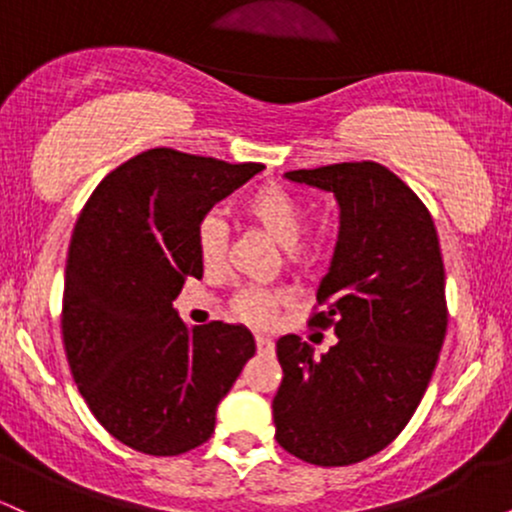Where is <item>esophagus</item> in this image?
I'll return each mask as SVG.
<instances>
[{
    "instance_id": "34e87169",
    "label": "esophagus",
    "mask_w": 512,
    "mask_h": 512,
    "mask_svg": "<svg viewBox=\"0 0 512 512\" xmlns=\"http://www.w3.org/2000/svg\"><path fill=\"white\" fill-rule=\"evenodd\" d=\"M255 344H257V349L262 351V354H272V351H274V339L272 337H264V334H257Z\"/></svg>"
}]
</instances>
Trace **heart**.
I'll return each instance as SVG.
<instances>
[{
	"instance_id": "b5f03b06",
	"label": "heart",
	"mask_w": 512,
	"mask_h": 512,
	"mask_svg": "<svg viewBox=\"0 0 512 512\" xmlns=\"http://www.w3.org/2000/svg\"><path fill=\"white\" fill-rule=\"evenodd\" d=\"M243 214L284 248L286 260L291 264L305 267L313 260V243L301 238L305 228L303 202L293 192L279 185H264L245 197ZM197 255L207 269L221 267L223 257H226V226L219 216H204L199 221ZM281 303H284L281 293L248 289L236 298V313L240 320L250 322V325H267Z\"/></svg>"
}]
</instances>
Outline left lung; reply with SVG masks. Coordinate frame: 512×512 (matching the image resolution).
<instances>
[{
    "mask_svg": "<svg viewBox=\"0 0 512 512\" xmlns=\"http://www.w3.org/2000/svg\"><path fill=\"white\" fill-rule=\"evenodd\" d=\"M332 192L339 236L310 325L337 334L322 356L296 334L276 342V440L298 460L344 467L375 455L409 424L448 330L445 269L426 204L373 161L289 170Z\"/></svg>",
    "mask_w": 512,
    "mask_h": 512,
    "instance_id": "left-lung-1",
    "label": "left lung"
}]
</instances>
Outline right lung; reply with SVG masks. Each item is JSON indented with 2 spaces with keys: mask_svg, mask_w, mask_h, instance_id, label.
I'll use <instances>...</instances> for the list:
<instances>
[{
  "mask_svg": "<svg viewBox=\"0 0 512 512\" xmlns=\"http://www.w3.org/2000/svg\"><path fill=\"white\" fill-rule=\"evenodd\" d=\"M262 168L149 149L105 175L76 221L64 351L88 409L132 450L168 457L207 443L255 356L248 327H187L173 301L187 276L202 279L199 221Z\"/></svg>",
  "mask_w": 512,
  "mask_h": 512,
  "instance_id": "right-lung-1",
  "label": "right lung"
}]
</instances>
